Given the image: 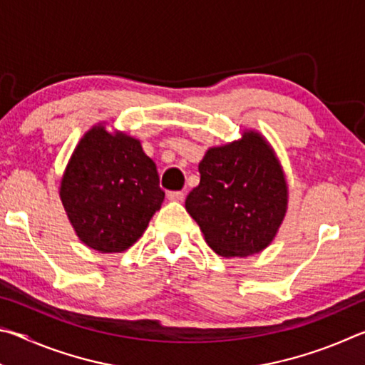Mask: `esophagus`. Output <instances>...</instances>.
Masks as SVG:
<instances>
[{
  "instance_id": "esophagus-1",
  "label": "esophagus",
  "mask_w": 365,
  "mask_h": 365,
  "mask_svg": "<svg viewBox=\"0 0 365 365\" xmlns=\"http://www.w3.org/2000/svg\"><path fill=\"white\" fill-rule=\"evenodd\" d=\"M168 197L170 201H183V193L182 191H169Z\"/></svg>"
}]
</instances>
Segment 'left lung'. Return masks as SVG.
<instances>
[{
    "mask_svg": "<svg viewBox=\"0 0 365 365\" xmlns=\"http://www.w3.org/2000/svg\"><path fill=\"white\" fill-rule=\"evenodd\" d=\"M197 169L201 180L185 207L206 243L224 257L267 248L288 206L285 174L267 140L246 130L237 141L209 148Z\"/></svg>",
    "mask_w": 365,
    "mask_h": 365,
    "instance_id": "8db88e82",
    "label": "left lung"
}]
</instances>
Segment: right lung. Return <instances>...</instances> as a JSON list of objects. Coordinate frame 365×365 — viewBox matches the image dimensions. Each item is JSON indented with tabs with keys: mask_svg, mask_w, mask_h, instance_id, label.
Wrapping results in <instances>:
<instances>
[{
	"mask_svg": "<svg viewBox=\"0 0 365 365\" xmlns=\"http://www.w3.org/2000/svg\"><path fill=\"white\" fill-rule=\"evenodd\" d=\"M59 196L80 242L100 252L130 248L164 201L156 164L140 140L103 123L78 141Z\"/></svg>",
	"mask_w": 365,
	"mask_h": 365,
	"instance_id": "1",
	"label": "right lung"
}]
</instances>
